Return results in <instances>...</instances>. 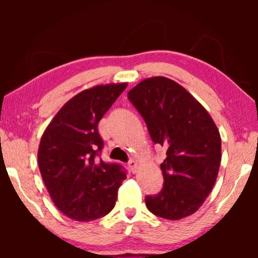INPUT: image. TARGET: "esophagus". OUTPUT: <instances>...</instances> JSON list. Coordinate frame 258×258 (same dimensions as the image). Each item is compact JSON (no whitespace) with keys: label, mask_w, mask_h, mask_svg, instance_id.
<instances>
[{"label":"esophagus","mask_w":258,"mask_h":258,"mask_svg":"<svg viewBox=\"0 0 258 258\" xmlns=\"http://www.w3.org/2000/svg\"><path fill=\"white\" fill-rule=\"evenodd\" d=\"M128 167H129L130 171H132L133 174H136V172H137V167H139V165H137V162L136 161L130 160L128 162Z\"/></svg>","instance_id":"34e87169"}]
</instances>
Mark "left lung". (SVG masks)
Instances as JSON below:
<instances>
[{"instance_id":"1","label":"left lung","mask_w":258,"mask_h":258,"mask_svg":"<svg viewBox=\"0 0 258 258\" xmlns=\"http://www.w3.org/2000/svg\"><path fill=\"white\" fill-rule=\"evenodd\" d=\"M146 121L154 143L167 150L161 164L164 183L147 208L165 220H181L200 209L216 182L221 136L206 108L177 82L146 79L128 93Z\"/></svg>"}]
</instances>
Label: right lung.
<instances>
[{"mask_svg": "<svg viewBox=\"0 0 258 258\" xmlns=\"http://www.w3.org/2000/svg\"><path fill=\"white\" fill-rule=\"evenodd\" d=\"M128 86L109 83L81 91L51 119L38 147L41 176L56 208L89 222L110 213L126 178L119 164L96 156L103 148L97 124Z\"/></svg>", "mask_w": 258, "mask_h": 258, "instance_id": "right-lung-1", "label": "right lung"}]
</instances>
